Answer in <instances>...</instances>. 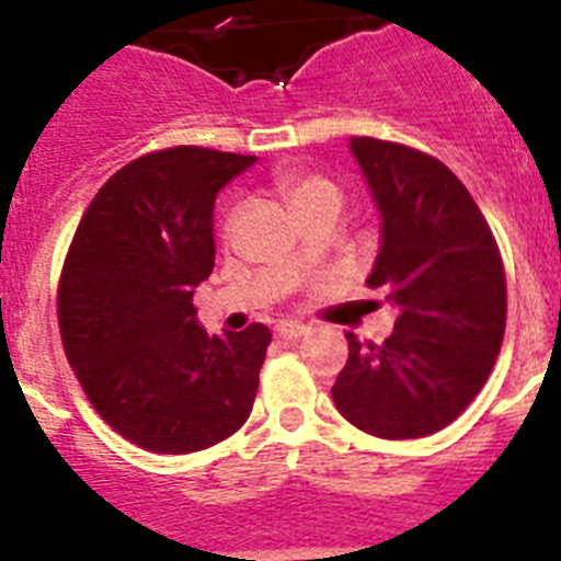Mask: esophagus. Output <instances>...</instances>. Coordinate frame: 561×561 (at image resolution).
I'll return each mask as SVG.
<instances>
[{
    "mask_svg": "<svg viewBox=\"0 0 561 561\" xmlns=\"http://www.w3.org/2000/svg\"><path fill=\"white\" fill-rule=\"evenodd\" d=\"M306 325L304 323H291V320H286V323H277L275 325V334L280 336V340H300V336L306 334Z\"/></svg>",
    "mask_w": 561,
    "mask_h": 561,
    "instance_id": "34e87169",
    "label": "esophagus"
}]
</instances>
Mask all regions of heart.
<instances>
[{
	"mask_svg": "<svg viewBox=\"0 0 561 561\" xmlns=\"http://www.w3.org/2000/svg\"><path fill=\"white\" fill-rule=\"evenodd\" d=\"M275 187L277 193L289 202V207L295 210V216L300 221H304L306 216H311L314 210H323V207H336V210L342 207V187L336 185L334 180H329V176H323V173L297 171V168H291V171L277 173ZM221 232H227V225L221 227ZM304 264V255H295V261H291L295 270H300Z\"/></svg>",
	"mask_w": 561,
	"mask_h": 561,
	"instance_id": "obj_1",
	"label": "heart"
}]
</instances>
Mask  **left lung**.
<instances>
[{
	"mask_svg": "<svg viewBox=\"0 0 561 561\" xmlns=\"http://www.w3.org/2000/svg\"><path fill=\"white\" fill-rule=\"evenodd\" d=\"M381 213L368 277L399 306L381 345L348 336L331 396L342 419L388 440L449 427L492 374L505 334V270L489 221L447 165L401 142L354 137Z\"/></svg>",
	"mask_w": 561,
	"mask_h": 561,
	"instance_id": "obj_1",
	"label": "left lung"
}]
</instances>
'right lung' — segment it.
<instances>
[{"mask_svg":"<svg viewBox=\"0 0 561 561\" xmlns=\"http://www.w3.org/2000/svg\"><path fill=\"white\" fill-rule=\"evenodd\" d=\"M252 162L202 146L142 153L95 193L64 257V354L98 415L148 453H199L252 413L270 329L207 336L193 306L216 257V193Z\"/></svg>","mask_w":561,"mask_h":561,"instance_id":"1","label":"right lung"}]
</instances>
